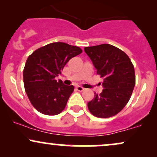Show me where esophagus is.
<instances>
[{"instance_id": "esophagus-1", "label": "esophagus", "mask_w": 157, "mask_h": 157, "mask_svg": "<svg viewBox=\"0 0 157 157\" xmlns=\"http://www.w3.org/2000/svg\"><path fill=\"white\" fill-rule=\"evenodd\" d=\"M77 89V90L78 91H84V88H82V87H81V86H77V87L76 88Z\"/></svg>"}]
</instances>
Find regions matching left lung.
Returning <instances> with one entry per match:
<instances>
[{
  "label": "left lung",
  "instance_id": "left-lung-1",
  "mask_svg": "<svg viewBox=\"0 0 157 157\" xmlns=\"http://www.w3.org/2000/svg\"><path fill=\"white\" fill-rule=\"evenodd\" d=\"M85 52L92 61L97 74L103 78V90L95 93L88 102L89 111L94 117L108 118L115 116L123 109L134 90V65L126 54L112 45L104 44L85 47Z\"/></svg>",
  "mask_w": 157,
  "mask_h": 157
}]
</instances>
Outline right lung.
<instances>
[{"label":"right lung","instance_id":"obj_1","mask_svg":"<svg viewBox=\"0 0 157 157\" xmlns=\"http://www.w3.org/2000/svg\"><path fill=\"white\" fill-rule=\"evenodd\" d=\"M82 52L78 46L56 42L37 48L29 56L23 69V83L37 111L50 116L63 111L75 88L57 81L55 77L70 59Z\"/></svg>","mask_w":157,"mask_h":157}]
</instances>
